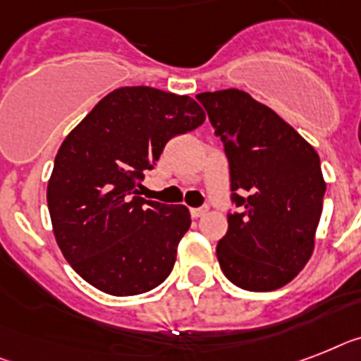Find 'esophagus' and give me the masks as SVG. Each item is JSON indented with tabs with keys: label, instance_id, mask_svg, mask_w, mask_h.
I'll list each match as a JSON object with an SVG mask.
<instances>
[{
	"label": "esophagus",
	"instance_id": "obj_1",
	"mask_svg": "<svg viewBox=\"0 0 361 361\" xmlns=\"http://www.w3.org/2000/svg\"><path fill=\"white\" fill-rule=\"evenodd\" d=\"M190 212H192V217H202V216H204V214L208 212V207H207V204H204V207L192 208V210H190Z\"/></svg>",
	"mask_w": 361,
	"mask_h": 361
}]
</instances>
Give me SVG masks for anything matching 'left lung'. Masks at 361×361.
Returning a JSON list of instances; mask_svg holds the SVG:
<instances>
[{"instance_id":"obj_1","label":"left lung","mask_w":361,"mask_h":361,"mask_svg":"<svg viewBox=\"0 0 361 361\" xmlns=\"http://www.w3.org/2000/svg\"><path fill=\"white\" fill-rule=\"evenodd\" d=\"M197 101L225 145L231 199L240 207L216 247L221 271L241 290H279L314 252L326 190L319 154L247 92H202Z\"/></svg>"}]
</instances>
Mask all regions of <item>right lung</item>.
<instances>
[{
	"mask_svg": "<svg viewBox=\"0 0 361 361\" xmlns=\"http://www.w3.org/2000/svg\"><path fill=\"white\" fill-rule=\"evenodd\" d=\"M201 106L151 86L110 92L62 142L47 183L55 240L70 266L116 297L162 284L190 228L184 204L140 197L169 140L197 129Z\"/></svg>",
	"mask_w": 361,
	"mask_h": 361,
	"instance_id": "1",
	"label": "right lung"
}]
</instances>
